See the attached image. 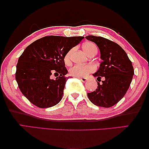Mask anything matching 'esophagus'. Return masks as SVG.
Segmentation results:
<instances>
[{
  "label": "esophagus",
  "mask_w": 149,
  "mask_h": 149,
  "mask_svg": "<svg viewBox=\"0 0 149 149\" xmlns=\"http://www.w3.org/2000/svg\"><path fill=\"white\" fill-rule=\"evenodd\" d=\"M79 79H80V80L83 83L86 82V81H87V78H85V77H80Z\"/></svg>",
  "instance_id": "1"
}]
</instances>
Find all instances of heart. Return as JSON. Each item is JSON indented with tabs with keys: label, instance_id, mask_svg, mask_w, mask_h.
Segmentation results:
<instances>
[{
	"label": "heart",
	"instance_id": "obj_1",
	"mask_svg": "<svg viewBox=\"0 0 149 149\" xmlns=\"http://www.w3.org/2000/svg\"><path fill=\"white\" fill-rule=\"evenodd\" d=\"M83 50L88 55L91 51L96 49L97 47L93 42H87L84 44L83 47ZM71 53L72 50H70L64 57V62L66 64H69L71 62ZM95 70V67L91 64H76L70 68V72L72 76L77 77H83L87 76L89 73L93 72Z\"/></svg>",
	"mask_w": 149,
	"mask_h": 149
}]
</instances>
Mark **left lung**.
<instances>
[{
    "instance_id": "obj_1",
    "label": "left lung",
    "mask_w": 149,
    "mask_h": 149,
    "mask_svg": "<svg viewBox=\"0 0 149 149\" xmlns=\"http://www.w3.org/2000/svg\"><path fill=\"white\" fill-rule=\"evenodd\" d=\"M85 38L97 45L102 60L98 70L93 74L99 81L97 89L87 93V96L93 104L111 107L123 98L129 89L134 74L132 63L116 42L102 36L89 35Z\"/></svg>"
}]
</instances>
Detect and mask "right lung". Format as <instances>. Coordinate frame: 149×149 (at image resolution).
<instances>
[{
	"instance_id": "add662e5",
	"label": "right lung",
	"mask_w": 149,
	"mask_h": 149,
	"mask_svg": "<svg viewBox=\"0 0 149 149\" xmlns=\"http://www.w3.org/2000/svg\"><path fill=\"white\" fill-rule=\"evenodd\" d=\"M84 36H47L25 49L16 66L15 79L23 95L37 107L49 108L62 98L68 70L64 57ZM57 76L51 79V74Z\"/></svg>"
}]
</instances>
